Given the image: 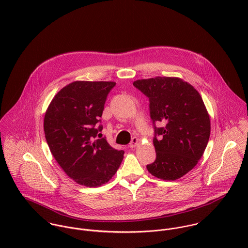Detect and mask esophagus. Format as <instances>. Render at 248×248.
I'll return each instance as SVG.
<instances>
[{
  "label": "esophagus",
  "instance_id": "obj_1",
  "mask_svg": "<svg viewBox=\"0 0 248 248\" xmlns=\"http://www.w3.org/2000/svg\"><path fill=\"white\" fill-rule=\"evenodd\" d=\"M139 143H140V140H139L138 138L134 137V138L132 139V141H131V143L129 144V147L133 149V148H135V147H136V146H137Z\"/></svg>",
  "mask_w": 248,
  "mask_h": 248
}]
</instances>
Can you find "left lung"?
I'll return each instance as SVG.
<instances>
[{
  "instance_id": "8db88e82",
  "label": "left lung",
  "mask_w": 248,
  "mask_h": 248,
  "mask_svg": "<svg viewBox=\"0 0 248 248\" xmlns=\"http://www.w3.org/2000/svg\"><path fill=\"white\" fill-rule=\"evenodd\" d=\"M134 86L149 97L150 114L155 122V162L147 165L154 177L176 180L190 172L203 155L210 138L209 113L199 92L178 77L140 79ZM161 135L157 140L156 135Z\"/></svg>"
}]
</instances>
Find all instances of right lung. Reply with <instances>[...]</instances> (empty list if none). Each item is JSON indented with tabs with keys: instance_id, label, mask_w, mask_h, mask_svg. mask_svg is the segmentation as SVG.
I'll list each match as a JSON object with an SVG mask.
<instances>
[{
	"instance_id": "1",
	"label": "right lung",
	"mask_w": 248,
	"mask_h": 248,
	"mask_svg": "<svg viewBox=\"0 0 248 248\" xmlns=\"http://www.w3.org/2000/svg\"><path fill=\"white\" fill-rule=\"evenodd\" d=\"M115 86L111 81H74L52 98L44 118L49 150L76 183L98 187L119 168L124 151L110 147L105 139L93 140L102 126L100 117L107 95Z\"/></svg>"
}]
</instances>
